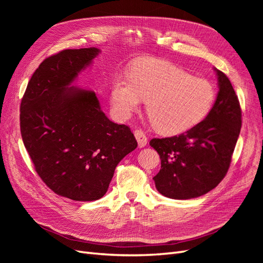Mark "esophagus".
Returning <instances> with one entry per match:
<instances>
[{
	"mask_svg": "<svg viewBox=\"0 0 263 263\" xmlns=\"http://www.w3.org/2000/svg\"><path fill=\"white\" fill-rule=\"evenodd\" d=\"M134 134H135V137H136V139H137V141H138L139 148L145 147V146L147 145V142H148L146 134H145L144 132H142L141 129H136V130H135Z\"/></svg>",
	"mask_w": 263,
	"mask_h": 263,
	"instance_id": "obj_1",
	"label": "esophagus"
}]
</instances>
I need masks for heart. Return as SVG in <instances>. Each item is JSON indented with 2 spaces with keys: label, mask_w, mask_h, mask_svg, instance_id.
Masks as SVG:
<instances>
[{
  "label": "heart",
  "mask_w": 263,
  "mask_h": 263,
  "mask_svg": "<svg viewBox=\"0 0 263 263\" xmlns=\"http://www.w3.org/2000/svg\"><path fill=\"white\" fill-rule=\"evenodd\" d=\"M216 100L215 86L173 63L137 61L130 76H117L110 86V104L121 118H129L147 101L154 128L163 135L184 133L203 122Z\"/></svg>",
  "instance_id": "heart-1"
}]
</instances>
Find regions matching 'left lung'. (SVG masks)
Here are the masks:
<instances>
[{
	"label": "left lung",
	"instance_id": "1",
	"mask_svg": "<svg viewBox=\"0 0 263 263\" xmlns=\"http://www.w3.org/2000/svg\"><path fill=\"white\" fill-rule=\"evenodd\" d=\"M219 91L203 122L179 136L154 138L161 169L154 181L162 195L187 200L204 195L225 178L241 128V108L227 76L215 69Z\"/></svg>",
	"mask_w": 263,
	"mask_h": 263
}]
</instances>
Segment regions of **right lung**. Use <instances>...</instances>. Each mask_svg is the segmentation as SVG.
I'll return each mask as SVG.
<instances>
[{
	"label": "right lung",
	"instance_id": "1",
	"mask_svg": "<svg viewBox=\"0 0 263 263\" xmlns=\"http://www.w3.org/2000/svg\"><path fill=\"white\" fill-rule=\"evenodd\" d=\"M99 52L66 49L46 58L21 103V134L36 172L73 201L101 198L118 162L137 147L129 127L110 122L93 91L70 87Z\"/></svg>",
	"mask_w": 263,
	"mask_h": 263
}]
</instances>
